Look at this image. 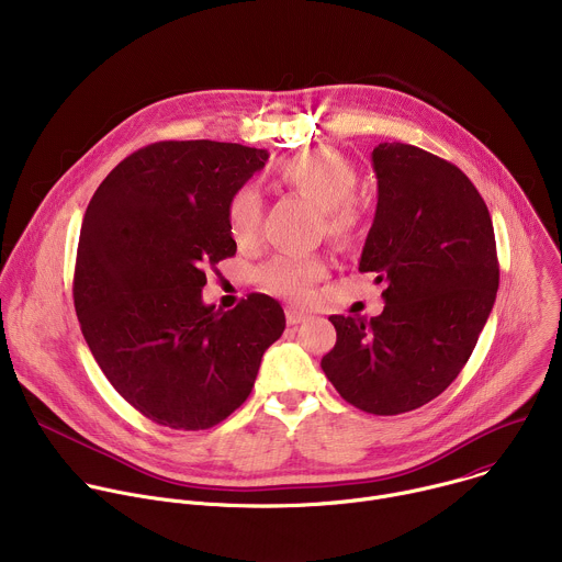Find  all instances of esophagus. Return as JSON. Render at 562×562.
I'll return each mask as SVG.
<instances>
[{
  "label": "esophagus",
  "mask_w": 562,
  "mask_h": 562,
  "mask_svg": "<svg viewBox=\"0 0 562 562\" xmlns=\"http://www.w3.org/2000/svg\"><path fill=\"white\" fill-rule=\"evenodd\" d=\"M286 323L289 325H300V323H304L306 319V313H302V311H297L295 306H286Z\"/></svg>",
  "instance_id": "34e87169"
}]
</instances>
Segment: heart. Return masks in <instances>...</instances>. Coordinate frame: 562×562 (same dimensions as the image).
Masks as SVG:
<instances>
[{"mask_svg": "<svg viewBox=\"0 0 562 562\" xmlns=\"http://www.w3.org/2000/svg\"><path fill=\"white\" fill-rule=\"evenodd\" d=\"M276 180L282 189L302 195L319 209L325 233L340 245H351L364 233L367 211L356 198L360 176L349 159L331 148L295 153L278 165ZM262 200L256 189L239 187L226 200V228L237 247H251L260 235ZM327 273L325 260L315 256H273L258 269V282L273 295L304 300L311 286Z\"/></svg>", "mask_w": 562, "mask_h": 562, "instance_id": "b5f03b06", "label": "heart"}]
</instances>
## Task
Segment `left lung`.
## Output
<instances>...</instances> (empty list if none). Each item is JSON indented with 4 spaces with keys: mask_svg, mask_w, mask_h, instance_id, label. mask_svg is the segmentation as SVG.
<instances>
[{
    "mask_svg": "<svg viewBox=\"0 0 562 562\" xmlns=\"http://www.w3.org/2000/svg\"><path fill=\"white\" fill-rule=\"evenodd\" d=\"M371 162L378 206L358 269L384 284V308L331 315L338 340L319 364L349 405L397 416L458 378L501 269L490 209L458 167L400 142L378 144Z\"/></svg>",
    "mask_w": 562,
    "mask_h": 562,
    "instance_id": "left-lung-1",
    "label": "left lung"
}]
</instances>
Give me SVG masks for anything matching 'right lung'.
<instances>
[{
    "mask_svg": "<svg viewBox=\"0 0 562 562\" xmlns=\"http://www.w3.org/2000/svg\"><path fill=\"white\" fill-rule=\"evenodd\" d=\"M267 159L243 144L155 142L89 202L72 278L79 327L115 391L157 425L198 431L228 418L284 331L265 293L231 311L202 302L206 271L237 249L226 200Z\"/></svg>",
    "mask_w": 562,
    "mask_h": 562,
    "instance_id": "add662e5",
    "label": "right lung"
}]
</instances>
